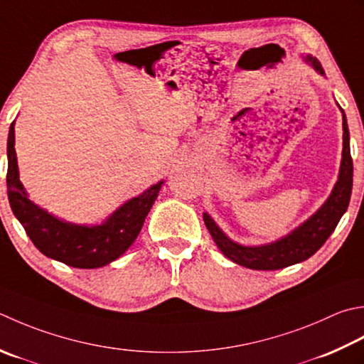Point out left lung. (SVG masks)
Here are the masks:
<instances>
[{"instance_id":"left-lung-1","label":"left lung","mask_w":364,"mask_h":364,"mask_svg":"<svg viewBox=\"0 0 364 364\" xmlns=\"http://www.w3.org/2000/svg\"><path fill=\"white\" fill-rule=\"evenodd\" d=\"M308 61L320 74H325L320 61L311 58V56H308ZM343 127L344 149L336 186H334L330 198L325 202L322 208L314 216L306 220L303 225L298 227L296 230L287 235L286 238L259 247L241 246L233 243L230 238H227L224 232L215 224V220L206 215V213H203L206 229H208L211 238L215 240L216 246L227 259L251 269H281L309 259L311 255H314L323 246L333 230L336 229L339 219L346 213L352 194L353 162L350 156V137H348L346 115H343Z\"/></svg>"}]
</instances>
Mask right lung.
Here are the masks:
<instances>
[{
    "label": "right lung",
    "mask_w": 364,
    "mask_h": 364,
    "mask_svg": "<svg viewBox=\"0 0 364 364\" xmlns=\"http://www.w3.org/2000/svg\"><path fill=\"white\" fill-rule=\"evenodd\" d=\"M14 121L7 137V197L14 215L33 245L47 257L74 268H99L117 260L137 238L145 218L159 194L161 183L124 203L102 225L83 227L63 223L36 206L18 180Z\"/></svg>",
    "instance_id": "add662e5"
}]
</instances>
